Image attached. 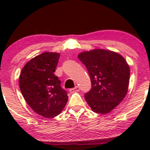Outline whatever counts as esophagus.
Segmentation results:
<instances>
[{"instance_id": "34e87169", "label": "esophagus", "mask_w": 150, "mask_h": 150, "mask_svg": "<svg viewBox=\"0 0 150 150\" xmlns=\"http://www.w3.org/2000/svg\"><path fill=\"white\" fill-rule=\"evenodd\" d=\"M79 90H80V87H79L78 86H76V87H74V88L70 89V92H71V93L75 92H78Z\"/></svg>"}]
</instances>
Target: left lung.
I'll return each mask as SVG.
<instances>
[{"instance_id":"obj_1","label":"left lung","mask_w":150,"mask_h":150,"mask_svg":"<svg viewBox=\"0 0 150 150\" xmlns=\"http://www.w3.org/2000/svg\"><path fill=\"white\" fill-rule=\"evenodd\" d=\"M91 79L92 88L85 93L87 104L94 112L106 114L123 101L129 85L130 68L120 54L104 49L78 55Z\"/></svg>"}]
</instances>
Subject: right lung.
<instances>
[{"mask_svg": "<svg viewBox=\"0 0 150 150\" xmlns=\"http://www.w3.org/2000/svg\"><path fill=\"white\" fill-rule=\"evenodd\" d=\"M60 54L44 52L27 62L19 78L26 102L40 116L51 118L60 114L68 97L54 75Z\"/></svg>", "mask_w": 150, "mask_h": 150, "instance_id": "obj_1", "label": "right lung"}]
</instances>
